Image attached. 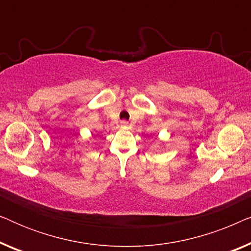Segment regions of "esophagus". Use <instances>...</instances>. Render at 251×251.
<instances>
[{
    "mask_svg": "<svg viewBox=\"0 0 251 251\" xmlns=\"http://www.w3.org/2000/svg\"><path fill=\"white\" fill-rule=\"evenodd\" d=\"M121 123H122V126H126V121H122Z\"/></svg>",
    "mask_w": 251,
    "mask_h": 251,
    "instance_id": "34e87169",
    "label": "esophagus"
}]
</instances>
